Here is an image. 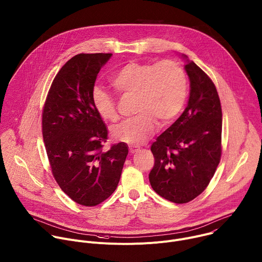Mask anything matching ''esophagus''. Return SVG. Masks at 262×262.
I'll use <instances>...</instances> for the list:
<instances>
[{"mask_svg": "<svg viewBox=\"0 0 262 262\" xmlns=\"http://www.w3.org/2000/svg\"><path fill=\"white\" fill-rule=\"evenodd\" d=\"M138 150H139L138 148H136V147H134V146H129V154H130V155H133V154L137 152Z\"/></svg>", "mask_w": 262, "mask_h": 262, "instance_id": "obj_1", "label": "esophagus"}]
</instances>
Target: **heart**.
I'll return each mask as SVG.
<instances>
[{
	"instance_id": "heart-1",
	"label": "heart",
	"mask_w": 262,
	"mask_h": 262,
	"mask_svg": "<svg viewBox=\"0 0 262 262\" xmlns=\"http://www.w3.org/2000/svg\"><path fill=\"white\" fill-rule=\"evenodd\" d=\"M111 84L122 96H136L137 117L112 129L116 141L138 146L145 143L159 127L169 126L184 104L188 79L181 65L170 59L156 64L129 61L111 78ZM91 100L98 116L104 121L119 119L117 101L111 93L95 87Z\"/></svg>"
}]
</instances>
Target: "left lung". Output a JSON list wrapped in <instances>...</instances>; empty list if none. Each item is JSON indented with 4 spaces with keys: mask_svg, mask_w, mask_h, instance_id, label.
<instances>
[{
    "mask_svg": "<svg viewBox=\"0 0 262 262\" xmlns=\"http://www.w3.org/2000/svg\"><path fill=\"white\" fill-rule=\"evenodd\" d=\"M186 58V56H183ZM184 69L191 83L188 106L151 145L149 181L161 197L178 204L199 196L222 155V107L213 82L193 61Z\"/></svg>",
    "mask_w": 262,
    "mask_h": 262,
    "instance_id": "left-lung-1",
    "label": "left lung"
}]
</instances>
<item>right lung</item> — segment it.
<instances>
[{
  "label": "right lung",
  "instance_id": "obj_1",
  "mask_svg": "<svg viewBox=\"0 0 262 262\" xmlns=\"http://www.w3.org/2000/svg\"><path fill=\"white\" fill-rule=\"evenodd\" d=\"M112 54H79L55 77L42 111V136L52 173L76 203L95 206L116 190L128 154L125 143L103 151L107 128L91 92Z\"/></svg>",
  "mask_w": 262,
  "mask_h": 262
}]
</instances>
